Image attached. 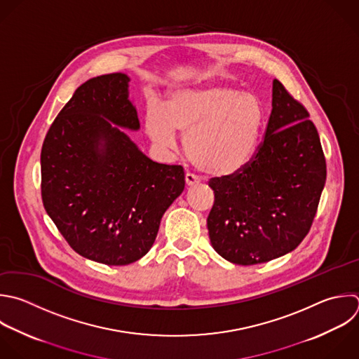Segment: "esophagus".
Instances as JSON below:
<instances>
[{
	"instance_id": "1",
	"label": "esophagus",
	"mask_w": 359,
	"mask_h": 359,
	"mask_svg": "<svg viewBox=\"0 0 359 359\" xmlns=\"http://www.w3.org/2000/svg\"><path fill=\"white\" fill-rule=\"evenodd\" d=\"M185 184H187V187H194V185L199 184V178L195 177L194 174H187L185 175Z\"/></svg>"
}]
</instances>
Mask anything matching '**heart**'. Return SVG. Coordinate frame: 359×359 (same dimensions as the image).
I'll use <instances>...</instances> for the list:
<instances>
[{"mask_svg":"<svg viewBox=\"0 0 359 359\" xmlns=\"http://www.w3.org/2000/svg\"><path fill=\"white\" fill-rule=\"evenodd\" d=\"M265 121L262 102L254 94L220 84L174 91L165 108H151L144 126L163 149L185 136L189 161L202 172L223 177L237 172L252 157Z\"/></svg>","mask_w":359,"mask_h":359,"instance_id":"heart-1","label":"heart"}]
</instances>
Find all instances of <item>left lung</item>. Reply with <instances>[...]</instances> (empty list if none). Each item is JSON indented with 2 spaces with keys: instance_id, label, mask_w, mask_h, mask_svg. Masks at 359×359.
Instances as JSON below:
<instances>
[{
  "instance_id": "left-lung-1",
  "label": "left lung",
  "mask_w": 359,
  "mask_h": 359,
  "mask_svg": "<svg viewBox=\"0 0 359 359\" xmlns=\"http://www.w3.org/2000/svg\"><path fill=\"white\" fill-rule=\"evenodd\" d=\"M325 184V160L307 111L273 80L264 142L238 172L212 178L210 244L238 265L293 251L310 230Z\"/></svg>"
}]
</instances>
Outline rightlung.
<instances>
[{"label": "right lung", "instance_id": "add662e5", "mask_svg": "<svg viewBox=\"0 0 359 359\" xmlns=\"http://www.w3.org/2000/svg\"><path fill=\"white\" fill-rule=\"evenodd\" d=\"M129 81L114 73L80 86L41 154L48 215L76 252L107 265L146 255L185 188L181 165L150 160L125 133L140 129Z\"/></svg>", "mask_w": 359, "mask_h": 359}]
</instances>
